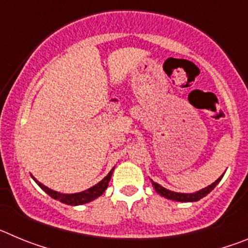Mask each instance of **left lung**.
I'll return each instance as SVG.
<instances>
[{"mask_svg":"<svg viewBox=\"0 0 248 248\" xmlns=\"http://www.w3.org/2000/svg\"><path fill=\"white\" fill-rule=\"evenodd\" d=\"M222 176L218 177L217 180L215 181V183H212L211 185L207 186V187H205V189L200 190V191H198V192H194V194H181V192L170 191V190L165 189V187H163V186H160L159 184L154 183L153 180H151V184L154 185L155 191H156L157 194L161 195V196H164V198L170 199V200H175V201H181V202H192V201H199L200 199H202L203 196H206L207 194H210V192L215 189V186L220 183V180L222 179Z\"/></svg>","mask_w":248,"mask_h":248,"instance_id":"1","label":"left lung"}]
</instances>
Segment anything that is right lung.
<instances>
[{
    "instance_id": "1",
    "label": "right lung",
    "mask_w": 248,
    "mask_h": 248,
    "mask_svg": "<svg viewBox=\"0 0 248 248\" xmlns=\"http://www.w3.org/2000/svg\"><path fill=\"white\" fill-rule=\"evenodd\" d=\"M113 170L114 169H111L110 171H109V174L107 175V176H105L102 181H99L97 185H94L93 187H91V189H88V190H85V191L78 192V194H61V192L53 191V190L48 189L47 186H45V185H42L41 183H38V181H37L33 176L32 177H33V180L38 184L39 187H41L43 191L47 192L50 198H53L54 200H59L61 202H63V203H67V205L77 206V205H83V203L91 202L92 200H94V199H97L98 196H100V195L105 191V189L108 187V184H109V181H110Z\"/></svg>"
}]
</instances>
